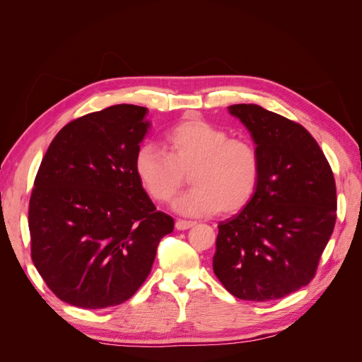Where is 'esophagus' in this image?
<instances>
[{
    "label": "esophagus",
    "instance_id": "34e87169",
    "mask_svg": "<svg viewBox=\"0 0 362 362\" xmlns=\"http://www.w3.org/2000/svg\"><path fill=\"white\" fill-rule=\"evenodd\" d=\"M194 225H196V222H192V221H182V218H178V221L175 222V228H177L178 231H184V229L193 228Z\"/></svg>",
    "mask_w": 362,
    "mask_h": 362
}]
</instances>
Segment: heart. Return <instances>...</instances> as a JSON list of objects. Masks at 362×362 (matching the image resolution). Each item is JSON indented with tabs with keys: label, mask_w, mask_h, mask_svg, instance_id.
<instances>
[{
	"label": "heart",
	"mask_w": 362,
	"mask_h": 362,
	"mask_svg": "<svg viewBox=\"0 0 362 362\" xmlns=\"http://www.w3.org/2000/svg\"><path fill=\"white\" fill-rule=\"evenodd\" d=\"M136 175L157 202H169L192 180L193 190L173 202L175 211L190 217L217 211L237 213L252 201L261 177V156L247 139H229L225 129L204 119L184 120L169 131L166 152L141 146Z\"/></svg>",
	"instance_id": "1"
}]
</instances>
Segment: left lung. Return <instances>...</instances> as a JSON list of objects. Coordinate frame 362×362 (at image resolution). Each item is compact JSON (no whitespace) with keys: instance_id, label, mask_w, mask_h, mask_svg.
<instances>
[{"instance_id":"obj_1","label":"left lung","mask_w":362,"mask_h":362,"mask_svg":"<svg viewBox=\"0 0 362 362\" xmlns=\"http://www.w3.org/2000/svg\"><path fill=\"white\" fill-rule=\"evenodd\" d=\"M229 113L249 129L261 156L252 201L218 223L213 270L242 300L281 299L310 284L337 218L332 169L300 124L255 104Z\"/></svg>"}]
</instances>
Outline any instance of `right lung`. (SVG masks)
Instances as JSON below:
<instances>
[{"instance_id":"right-lung-1","label":"right lung","mask_w":362,"mask_h":362,"mask_svg":"<svg viewBox=\"0 0 362 362\" xmlns=\"http://www.w3.org/2000/svg\"><path fill=\"white\" fill-rule=\"evenodd\" d=\"M146 107L119 104L64 125L43 156L28 206L31 259L78 308L124 303L148 278L173 218L157 211L134 160Z\"/></svg>"}]
</instances>
